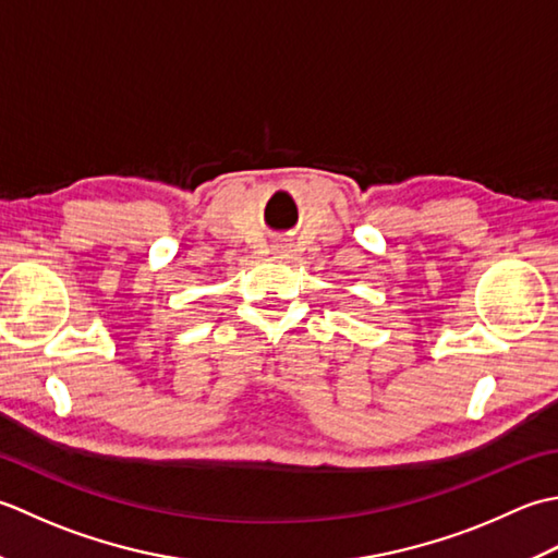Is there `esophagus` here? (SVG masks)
<instances>
[{"mask_svg": "<svg viewBox=\"0 0 558 558\" xmlns=\"http://www.w3.org/2000/svg\"><path fill=\"white\" fill-rule=\"evenodd\" d=\"M275 255L281 257V259H289V257H293V250L289 245H277L275 247Z\"/></svg>", "mask_w": 558, "mask_h": 558, "instance_id": "34e87169", "label": "esophagus"}]
</instances>
